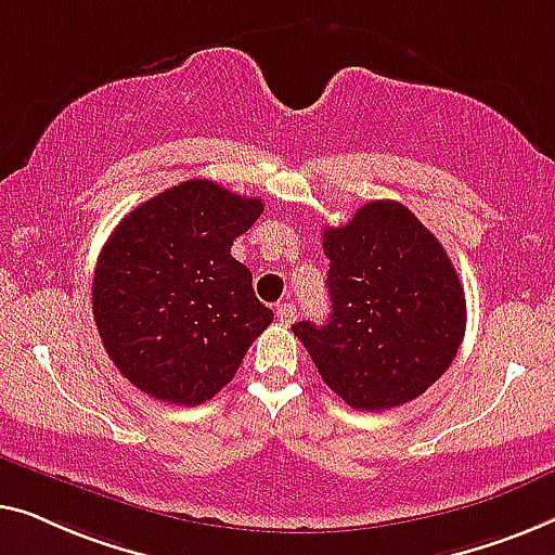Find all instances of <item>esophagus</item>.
<instances>
[{
	"label": "esophagus",
	"mask_w": 555,
	"mask_h": 555,
	"mask_svg": "<svg viewBox=\"0 0 555 555\" xmlns=\"http://www.w3.org/2000/svg\"><path fill=\"white\" fill-rule=\"evenodd\" d=\"M276 319L284 326L292 324L294 319H296V307H294V304H279V307H276Z\"/></svg>",
	"instance_id": "obj_1"
}]
</instances>
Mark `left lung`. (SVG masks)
Listing matches in <instances>:
<instances>
[{
    "label": "left lung",
    "instance_id": "8db88e82",
    "mask_svg": "<svg viewBox=\"0 0 555 555\" xmlns=\"http://www.w3.org/2000/svg\"><path fill=\"white\" fill-rule=\"evenodd\" d=\"M332 314L292 332L349 408H400L433 387L465 337V292L440 241L397 201L324 229Z\"/></svg>",
    "mask_w": 555,
    "mask_h": 555
}]
</instances>
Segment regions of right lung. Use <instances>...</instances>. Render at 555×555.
<instances>
[{"mask_svg": "<svg viewBox=\"0 0 555 555\" xmlns=\"http://www.w3.org/2000/svg\"><path fill=\"white\" fill-rule=\"evenodd\" d=\"M261 214L259 198L193 178L115 225L92 279V317L130 385L193 408L233 379L274 319L231 256Z\"/></svg>", "mask_w": 555, "mask_h": 555, "instance_id": "obj_1", "label": "right lung"}]
</instances>
